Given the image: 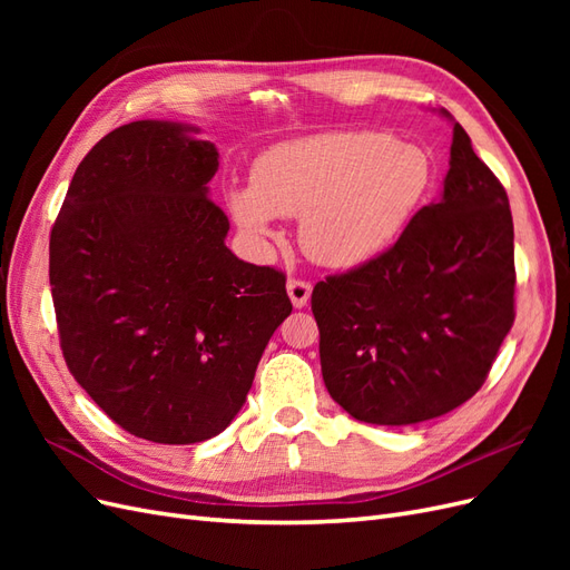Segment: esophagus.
Listing matches in <instances>:
<instances>
[{"mask_svg": "<svg viewBox=\"0 0 570 570\" xmlns=\"http://www.w3.org/2000/svg\"><path fill=\"white\" fill-rule=\"evenodd\" d=\"M287 295H289L292 304L302 308V306H306L308 297H312V283L299 281V278H289L287 281Z\"/></svg>", "mask_w": 570, "mask_h": 570, "instance_id": "esophagus-1", "label": "esophagus"}]
</instances>
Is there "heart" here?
Wrapping results in <instances>:
<instances>
[{
    "instance_id": "b5f03b06",
    "label": "heart",
    "mask_w": 570,
    "mask_h": 570,
    "mask_svg": "<svg viewBox=\"0 0 570 570\" xmlns=\"http://www.w3.org/2000/svg\"><path fill=\"white\" fill-rule=\"evenodd\" d=\"M433 185V161L419 145L377 130L321 132L271 147L252 187L233 189L237 226L273 237L275 216H299V245L331 268H354L402 235Z\"/></svg>"
}]
</instances>
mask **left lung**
I'll list each match as a JSON object with an SVG mask.
<instances>
[{
    "label": "left lung",
    "instance_id": "8db88e82",
    "mask_svg": "<svg viewBox=\"0 0 570 570\" xmlns=\"http://www.w3.org/2000/svg\"><path fill=\"white\" fill-rule=\"evenodd\" d=\"M513 289L507 189L454 124L440 202L416 212L387 252L314 287L327 392L373 425L461 406L511 331Z\"/></svg>",
    "mask_w": 570,
    "mask_h": 570
}]
</instances>
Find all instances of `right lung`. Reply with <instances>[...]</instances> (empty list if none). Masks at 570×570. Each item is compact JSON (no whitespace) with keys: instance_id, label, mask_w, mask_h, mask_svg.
<instances>
[{"instance_id":"1","label":"right lung","mask_w":570,"mask_h":570,"mask_svg":"<svg viewBox=\"0 0 570 570\" xmlns=\"http://www.w3.org/2000/svg\"><path fill=\"white\" fill-rule=\"evenodd\" d=\"M197 130L132 120L101 137L49 237L68 371L114 423L159 444L226 430L292 312L285 273L226 247L206 187L218 151Z\"/></svg>"}]
</instances>
